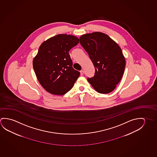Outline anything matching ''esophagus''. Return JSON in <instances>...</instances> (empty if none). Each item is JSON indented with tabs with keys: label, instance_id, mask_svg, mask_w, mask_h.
<instances>
[{
	"label": "esophagus",
	"instance_id": "obj_1",
	"mask_svg": "<svg viewBox=\"0 0 157 157\" xmlns=\"http://www.w3.org/2000/svg\"><path fill=\"white\" fill-rule=\"evenodd\" d=\"M80 74H81V75L82 76V75H83V70H81L80 71Z\"/></svg>",
	"mask_w": 157,
	"mask_h": 157
}]
</instances>
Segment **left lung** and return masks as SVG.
<instances>
[{
    "instance_id": "8db88e82",
    "label": "left lung",
    "mask_w": 157,
    "mask_h": 157,
    "mask_svg": "<svg viewBox=\"0 0 157 157\" xmlns=\"http://www.w3.org/2000/svg\"><path fill=\"white\" fill-rule=\"evenodd\" d=\"M80 40L95 70L94 76L88 78V81L98 93L111 92L124 71L125 59L121 48L107 34L99 32L81 35Z\"/></svg>"
}]
</instances>
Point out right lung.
<instances>
[{"label": "right lung", "mask_w": 157, "mask_h": 157, "mask_svg": "<svg viewBox=\"0 0 157 157\" xmlns=\"http://www.w3.org/2000/svg\"><path fill=\"white\" fill-rule=\"evenodd\" d=\"M79 42L74 35L58 34L42 42L33 60L37 80L47 92L62 95L72 88L80 76L72 67L69 51Z\"/></svg>", "instance_id": "right-lung-1"}]
</instances>
